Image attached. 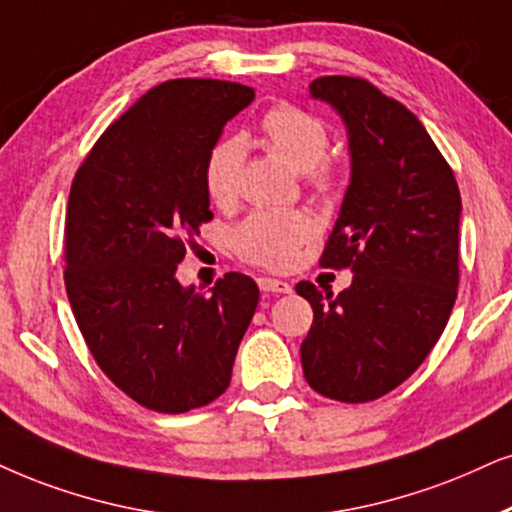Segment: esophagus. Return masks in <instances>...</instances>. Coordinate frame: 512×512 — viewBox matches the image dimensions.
Masks as SVG:
<instances>
[{
    "mask_svg": "<svg viewBox=\"0 0 512 512\" xmlns=\"http://www.w3.org/2000/svg\"><path fill=\"white\" fill-rule=\"evenodd\" d=\"M257 286H260V290H264V293H290V283L281 281V278H257Z\"/></svg>",
    "mask_w": 512,
    "mask_h": 512,
    "instance_id": "34e87169",
    "label": "esophagus"
}]
</instances>
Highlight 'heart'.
Instances as JSON below:
<instances>
[{
  "label": "heart",
  "instance_id": "1",
  "mask_svg": "<svg viewBox=\"0 0 512 512\" xmlns=\"http://www.w3.org/2000/svg\"><path fill=\"white\" fill-rule=\"evenodd\" d=\"M267 144L281 155L316 193H331L338 184V172L323 155L331 137L328 127L314 113L293 103L271 108L262 120ZM245 158L241 137L219 139L205 160V191L215 205H231L238 196V179ZM314 219L309 212H252L234 231V248L243 260L267 269H286L293 264L302 243L314 236Z\"/></svg>",
  "mask_w": 512,
  "mask_h": 512
}]
</instances>
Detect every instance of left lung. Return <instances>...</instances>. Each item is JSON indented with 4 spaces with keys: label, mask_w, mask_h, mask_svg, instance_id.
Segmentation results:
<instances>
[{
    "label": "left lung",
    "mask_w": 512,
    "mask_h": 512,
    "mask_svg": "<svg viewBox=\"0 0 512 512\" xmlns=\"http://www.w3.org/2000/svg\"><path fill=\"white\" fill-rule=\"evenodd\" d=\"M309 94L338 111L352 158L321 264L354 276L338 295L309 281L295 286L314 309L302 371L323 397L361 404L404 383L449 321L461 193L416 115L368 80L319 77Z\"/></svg>",
    "instance_id": "left-lung-1"
}]
</instances>
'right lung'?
I'll use <instances>...</instances> for the list:
<instances>
[{
  "label": "right lung",
  "mask_w": 512,
  "mask_h": 512,
  "mask_svg": "<svg viewBox=\"0 0 512 512\" xmlns=\"http://www.w3.org/2000/svg\"><path fill=\"white\" fill-rule=\"evenodd\" d=\"M252 99L236 82L158 84L101 134L70 186L63 276L75 321L101 371L151 411L186 413L229 387L260 300L236 271L210 293L177 281L212 219L205 160Z\"/></svg>",
  "instance_id": "right-lung-1"
}]
</instances>
